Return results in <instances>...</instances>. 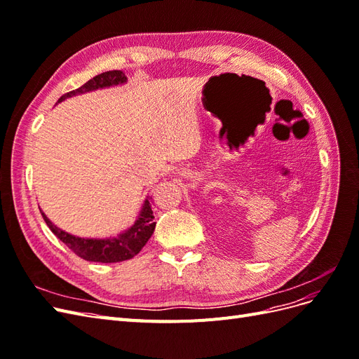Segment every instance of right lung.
Returning a JSON list of instances; mask_svg holds the SVG:
<instances>
[{"label": "right lung", "mask_w": 359, "mask_h": 359, "mask_svg": "<svg viewBox=\"0 0 359 359\" xmlns=\"http://www.w3.org/2000/svg\"><path fill=\"white\" fill-rule=\"evenodd\" d=\"M126 81H127V76L123 73V70L104 72L94 76L93 79L83 83L81 88L61 95L58 103L66 100L67 97L104 88V86L124 83ZM41 215H43V220H45L46 224L49 226V229L53 232V235L60 238V240L66 244L76 256H79L85 260H90V262L114 264V262H123V260L132 259L144 248V245L148 243L151 235H153L156 229L154 214H153V210H151V203L148 199L145 201L144 208L140 211L136 223L130 227L128 231H126L118 238H112V240H88V238L73 236L67 232L58 229L55 224H52L50 220L43 212Z\"/></svg>", "instance_id": "obj_1"}]
</instances>
